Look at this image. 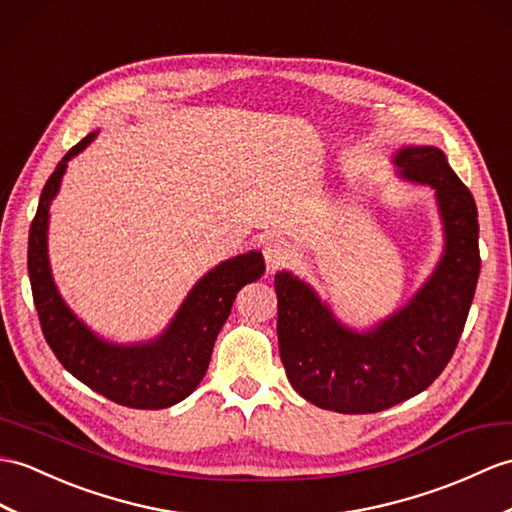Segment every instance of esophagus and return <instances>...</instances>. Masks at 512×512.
Returning a JSON list of instances; mask_svg holds the SVG:
<instances>
[{
    "label": "esophagus",
    "instance_id": "esophagus-1",
    "mask_svg": "<svg viewBox=\"0 0 512 512\" xmlns=\"http://www.w3.org/2000/svg\"><path fill=\"white\" fill-rule=\"evenodd\" d=\"M264 259L270 270H277L281 266L288 264L290 259V246L285 244L281 237H272V240L266 242L264 246Z\"/></svg>",
    "mask_w": 512,
    "mask_h": 512
}]
</instances>
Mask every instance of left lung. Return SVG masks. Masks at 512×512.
Returning <instances> with one entry per match:
<instances>
[{"label": "left lung", "instance_id": "left-lung-1", "mask_svg": "<svg viewBox=\"0 0 512 512\" xmlns=\"http://www.w3.org/2000/svg\"><path fill=\"white\" fill-rule=\"evenodd\" d=\"M395 163L408 181L436 189L445 255L417 296L368 334L342 327L310 285L275 277L277 334L290 384L318 408L371 414L419 395L454 355L480 275L478 209L443 150L403 148Z\"/></svg>", "mask_w": 512, "mask_h": 512}]
</instances>
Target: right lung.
Listing matches in <instances>:
<instances>
[{
    "label": "right lung",
    "mask_w": 512,
    "mask_h": 512,
    "mask_svg": "<svg viewBox=\"0 0 512 512\" xmlns=\"http://www.w3.org/2000/svg\"><path fill=\"white\" fill-rule=\"evenodd\" d=\"M95 133L71 148L56 165L41 192L28 240V275L43 336L67 371L120 406L161 410L192 395L211 360L213 342L227 323L237 292L264 275L261 253L222 261L202 277L178 310L165 334L148 344L117 347L93 336L71 314L52 281L47 261V218L67 161L85 150Z\"/></svg>",
    "instance_id": "1"
}]
</instances>
